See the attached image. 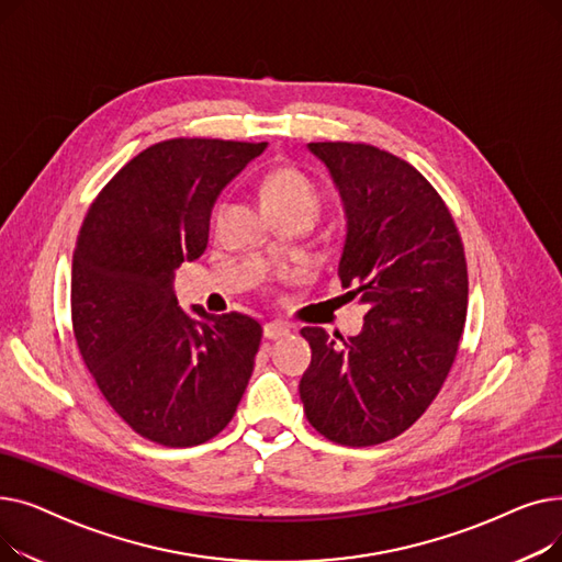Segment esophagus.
<instances>
[{
    "mask_svg": "<svg viewBox=\"0 0 562 562\" xmlns=\"http://www.w3.org/2000/svg\"><path fill=\"white\" fill-rule=\"evenodd\" d=\"M286 335H289V328L284 326V323L273 321V323H266V326H263V337L266 339H282Z\"/></svg>",
    "mask_w": 562,
    "mask_h": 562,
    "instance_id": "esophagus-1",
    "label": "esophagus"
}]
</instances>
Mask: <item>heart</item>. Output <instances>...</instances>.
Masks as SVG:
<instances>
[{
	"mask_svg": "<svg viewBox=\"0 0 562 562\" xmlns=\"http://www.w3.org/2000/svg\"><path fill=\"white\" fill-rule=\"evenodd\" d=\"M261 200L266 210H284V206H307L318 210V191L307 175L296 168H276L263 177Z\"/></svg>",
	"mask_w": 562,
	"mask_h": 562,
	"instance_id": "heart-1",
	"label": "heart"
}]
</instances>
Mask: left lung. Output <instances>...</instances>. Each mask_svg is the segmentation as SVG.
Instances as JSON below:
<instances>
[{
	"label": "left lung",
	"mask_w": 562,
	"mask_h": 562,
	"mask_svg": "<svg viewBox=\"0 0 562 562\" xmlns=\"http://www.w3.org/2000/svg\"><path fill=\"white\" fill-rule=\"evenodd\" d=\"M346 214L339 278L367 305L360 335L303 328L307 422L344 447H373L415 424L456 360L467 261L445 200L407 161L364 143H310ZM346 293V296H348Z\"/></svg>",
	"instance_id": "1"
}]
</instances>
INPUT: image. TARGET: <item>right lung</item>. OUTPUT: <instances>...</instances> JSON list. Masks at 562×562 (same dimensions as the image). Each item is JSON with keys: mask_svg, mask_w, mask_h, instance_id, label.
Masks as SVG:
<instances>
[{"mask_svg": "<svg viewBox=\"0 0 562 562\" xmlns=\"http://www.w3.org/2000/svg\"><path fill=\"white\" fill-rule=\"evenodd\" d=\"M266 143L172 138L115 172L72 255V328L109 405L161 447H198L234 417L261 341L239 312L187 314L175 271L210 241L221 191Z\"/></svg>", "mask_w": 562, "mask_h": 562, "instance_id": "add662e5", "label": "right lung"}]
</instances>
